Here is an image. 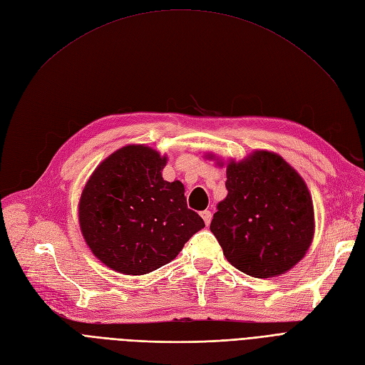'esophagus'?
<instances>
[{
	"instance_id": "obj_1",
	"label": "esophagus",
	"mask_w": 365,
	"mask_h": 365,
	"mask_svg": "<svg viewBox=\"0 0 365 365\" xmlns=\"http://www.w3.org/2000/svg\"><path fill=\"white\" fill-rule=\"evenodd\" d=\"M200 215H202V218H203V222H205V225L208 226V225L211 223V218H212V214H211V211L205 210V211H202V212H200Z\"/></svg>"
}]
</instances>
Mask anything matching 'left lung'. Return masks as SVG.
Listing matches in <instances>:
<instances>
[{"mask_svg": "<svg viewBox=\"0 0 365 365\" xmlns=\"http://www.w3.org/2000/svg\"><path fill=\"white\" fill-rule=\"evenodd\" d=\"M226 177L227 196L210 226L226 259L256 279L294 268L314 235L313 200L301 175L279 154L255 151L229 160Z\"/></svg>", "mask_w": 365, "mask_h": 365, "instance_id": "1", "label": "left lung"}]
</instances>
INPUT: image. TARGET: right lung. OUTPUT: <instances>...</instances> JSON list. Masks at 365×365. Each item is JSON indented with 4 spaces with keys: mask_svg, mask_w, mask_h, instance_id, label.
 <instances>
[{
    "mask_svg": "<svg viewBox=\"0 0 365 365\" xmlns=\"http://www.w3.org/2000/svg\"><path fill=\"white\" fill-rule=\"evenodd\" d=\"M168 157L127 145L101 162L79 200L82 237L110 269L143 275L169 264L205 227L187 208L184 185L165 181Z\"/></svg>",
    "mask_w": 365,
    "mask_h": 365,
    "instance_id": "1",
    "label": "right lung"
}]
</instances>
